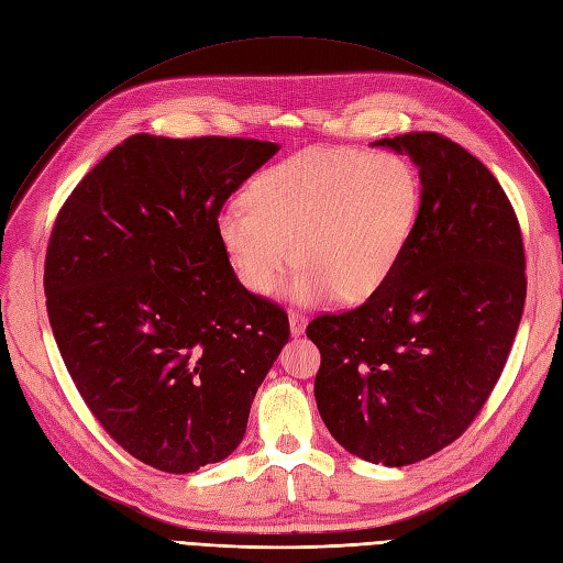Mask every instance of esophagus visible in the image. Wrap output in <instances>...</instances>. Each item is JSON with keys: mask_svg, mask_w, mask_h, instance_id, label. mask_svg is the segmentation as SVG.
Listing matches in <instances>:
<instances>
[{"mask_svg": "<svg viewBox=\"0 0 563 563\" xmlns=\"http://www.w3.org/2000/svg\"><path fill=\"white\" fill-rule=\"evenodd\" d=\"M288 321H290V333H294V335H302L305 333L307 317L302 312H296V309H290Z\"/></svg>", "mask_w": 563, "mask_h": 563, "instance_id": "obj_1", "label": "esophagus"}]
</instances>
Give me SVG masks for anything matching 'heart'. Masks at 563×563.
<instances>
[{
	"label": "heart",
	"mask_w": 563,
	"mask_h": 563,
	"mask_svg": "<svg viewBox=\"0 0 563 563\" xmlns=\"http://www.w3.org/2000/svg\"><path fill=\"white\" fill-rule=\"evenodd\" d=\"M217 232L238 279L267 296L290 261L288 298L363 302L394 277L421 211L417 167L398 153L312 148L256 174Z\"/></svg>",
	"instance_id": "1"
}]
</instances>
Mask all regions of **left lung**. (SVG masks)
Wrapping results in <instances>:
<instances>
[{"label": "left lung", "instance_id": "obj_1", "mask_svg": "<svg viewBox=\"0 0 563 563\" xmlns=\"http://www.w3.org/2000/svg\"><path fill=\"white\" fill-rule=\"evenodd\" d=\"M419 167L415 238L373 298L309 321L317 407L346 452L410 466L475 421L527 300L515 209L473 153L438 132L379 140Z\"/></svg>", "mask_w": 563, "mask_h": 563}]
</instances>
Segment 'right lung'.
Returning a JSON list of instances; mask_svg holds the SVG:
<instances>
[{
	"label": "right lung",
	"mask_w": 563,
	"mask_h": 563,
	"mask_svg": "<svg viewBox=\"0 0 563 563\" xmlns=\"http://www.w3.org/2000/svg\"><path fill=\"white\" fill-rule=\"evenodd\" d=\"M279 151L132 134L71 190L46 249L53 335L92 417L151 468L192 473L244 438L288 317L235 277L225 200Z\"/></svg>",
	"instance_id": "obj_1"
}]
</instances>
